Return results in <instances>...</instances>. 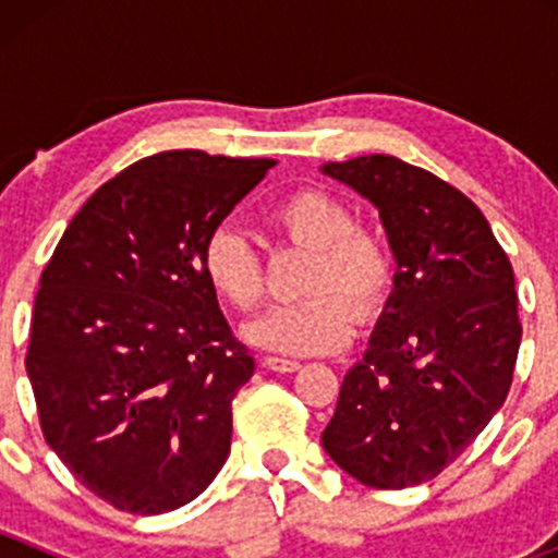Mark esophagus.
Masks as SVG:
<instances>
[{"label":"esophagus","mask_w":558,"mask_h":558,"mask_svg":"<svg viewBox=\"0 0 558 558\" xmlns=\"http://www.w3.org/2000/svg\"><path fill=\"white\" fill-rule=\"evenodd\" d=\"M264 367L272 369V373H296L300 369V362H294V359H283V356H267L264 359Z\"/></svg>","instance_id":"esophagus-1"}]
</instances>
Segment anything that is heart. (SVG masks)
<instances>
[{
    "mask_svg": "<svg viewBox=\"0 0 558 558\" xmlns=\"http://www.w3.org/2000/svg\"><path fill=\"white\" fill-rule=\"evenodd\" d=\"M286 243L307 247L300 291L305 300L286 302L245 329L247 340L283 356H313L348 345L362 320L386 307L397 280V258L378 229L353 223L340 196L324 189L286 194L269 210ZM202 272L218 296L240 313H256L267 296V272L258 247L238 229H210L199 251Z\"/></svg>",
    "mask_w": 558,
    "mask_h": 558,
    "instance_id": "b5f03b06",
    "label": "heart"
}]
</instances>
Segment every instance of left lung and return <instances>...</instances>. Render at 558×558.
Wrapping results in <instances>:
<instances>
[{"label": "left lung", "mask_w": 558, "mask_h": 558, "mask_svg": "<svg viewBox=\"0 0 558 558\" xmlns=\"http://www.w3.org/2000/svg\"><path fill=\"white\" fill-rule=\"evenodd\" d=\"M324 174L378 207L397 280L320 442L364 486H418L508 399L521 345L513 267L475 202L437 174L384 154Z\"/></svg>", "instance_id": "8db88e82"}]
</instances>
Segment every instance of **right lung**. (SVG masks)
Wrapping results in <instances>:
<instances>
[{"label":"right lung","instance_id":"add662e5","mask_svg":"<svg viewBox=\"0 0 558 558\" xmlns=\"http://www.w3.org/2000/svg\"><path fill=\"white\" fill-rule=\"evenodd\" d=\"M275 167L165 150L99 185L45 264L26 373L66 470L134 515L199 497L232 448L253 375L199 251Z\"/></svg>","mask_w":558,"mask_h":558}]
</instances>
